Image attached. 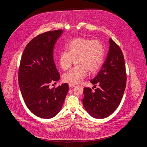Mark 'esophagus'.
Returning <instances> with one entry per match:
<instances>
[{
  "instance_id": "esophagus-1",
  "label": "esophagus",
  "mask_w": 147,
  "mask_h": 147,
  "mask_svg": "<svg viewBox=\"0 0 147 147\" xmlns=\"http://www.w3.org/2000/svg\"><path fill=\"white\" fill-rule=\"evenodd\" d=\"M69 87H71H71H74V86H75V85H74V84H70V83L69 84Z\"/></svg>"
}]
</instances>
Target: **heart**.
Here are the masks:
<instances>
[{
	"label": "heart",
	"instance_id": "1",
	"mask_svg": "<svg viewBox=\"0 0 147 147\" xmlns=\"http://www.w3.org/2000/svg\"><path fill=\"white\" fill-rule=\"evenodd\" d=\"M65 51L59 55V64L63 70H69L74 63L76 66L63 76V81L73 84L79 83L87 73L94 74L101 68L105 57V49L98 40L84 37L72 39L65 45Z\"/></svg>",
	"mask_w": 147,
	"mask_h": 147
}]
</instances>
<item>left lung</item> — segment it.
<instances>
[{
	"label": "left lung",
	"instance_id": "8db88e82",
	"mask_svg": "<svg viewBox=\"0 0 147 147\" xmlns=\"http://www.w3.org/2000/svg\"><path fill=\"white\" fill-rule=\"evenodd\" d=\"M107 56L98 74L90 80L98 88H84L83 104L92 117L104 118L113 114L119 105L126 86L124 57L119 46L111 38ZM94 89V88H93Z\"/></svg>",
	"mask_w": 147,
	"mask_h": 147
}]
</instances>
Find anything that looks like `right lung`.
Wrapping results in <instances>:
<instances>
[{
    "mask_svg": "<svg viewBox=\"0 0 147 147\" xmlns=\"http://www.w3.org/2000/svg\"><path fill=\"white\" fill-rule=\"evenodd\" d=\"M62 33L59 29L38 34L26 45L20 60L18 80L23 98L33 114L43 118L59 113L69 91L67 83L49 87L60 79L53 51Z\"/></svg>",
    "mask_w": 147,
    "mask_h": 147,
    "instance_id": "right-lung-1",
    "label": "right lung"
}]
</instances>
